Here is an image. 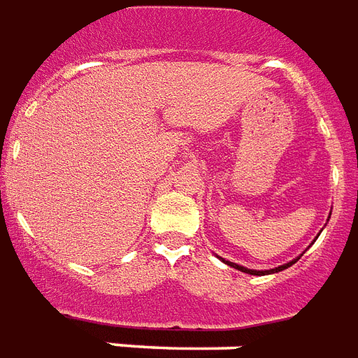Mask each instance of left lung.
Instances as JSON below:
<instances>
[{"label": "left lung", "mask_w": 358, "mask_h": 358, "mask_svg": "<svg viewBox=\"0 0 358 358\" xmlns=\"http://www.w3.org/2000/svg\"><path fill=\"white\" fill-rule=\"evenodd\" d=\"M298 260V258H296ZM296 260L288 262V264H285V266H279L275 267V269H266V271H258V269H248V267H243V266H237V264H233V262H226L227 266L235 267V269H239V271H243V273H248V275H269V273H279V271H282V269H287V267H290L292 264H296Z\"/></svg>", "instance_id": "1"}]
</instances>
